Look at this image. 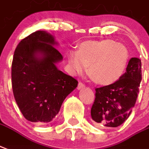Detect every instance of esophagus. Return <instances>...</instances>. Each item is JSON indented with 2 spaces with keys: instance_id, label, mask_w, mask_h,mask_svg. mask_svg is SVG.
I'll list each match as a JSON object with an SVG mask.
<instances>
[{
  "instance_id": "34e87169",
  "label": "esophagus",
  "mask_w": 149,
  "mask_h": 149,
  "mask_svg": "<svg viewBox=\"0 0 149 149\" xmlns=\"http://www.w3.org/2000/svg\"><path fill=\"white\" fill-rule=\"evenodd\" d=\"M84 87H85V85H84V84L82 83V82H79V83H78L77 89H79V90H80V89L84 88Z\"/></svg>"
}]
</instances>
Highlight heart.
<instances>
[{
	"mask_svg": "<svg viewBox=\"0 0 149 149\" xmlns=\"http://www.w3.org/2000/svg\"><path fill=\"white\" fill-rule=\"evenodd\" d=\"M129 51L121 43L111 39L86 41L80 43L78 51L68 54L69 70L80 74L87 70L95 83L111 85L122 77L129 62Z\"/></svg>",
	"mask_w": 149,
	"mask_h": 149,
	"instance_id": "1",
	"label": "heart"
}]
</instances>
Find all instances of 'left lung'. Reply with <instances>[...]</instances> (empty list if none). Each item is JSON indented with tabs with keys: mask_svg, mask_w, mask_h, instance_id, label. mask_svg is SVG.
Here are the masks:
<instances>
[{
	"mask_svg": "<svg viewBox=\"0 0 149 149\" xmlns=\"http://www.w3.org/2000/svg\"><path fill=\"white\" fill-rule=\"evenodd\" d=\"M141 61L132 58L126 72L111 85L95 88L91 115L96 126L118 127L130 115L141 81Z\"/></svg>",
	"mask_w": 149,
	"mask_h": 149,
	"instance_id": "obj_1",
	"label": "left lung"
}]
</instances>
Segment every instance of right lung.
Instances as JSON below:
<instances>
[{"instance_id":"1","label":"right lung","mask_w":149,"mask_h":149,"mask_svg":"<svg viewBox=\"0 0 149 149\" xmlns=\"http://www.w3.org/2000/svg\"><path fill=\"white\" fill-rule=\"evenodd\" d=\"M54 36L38 31L22 39L13 55V95L24 117L41 125L52 121L78 81L57 68L63 59Z\"/></svg>"}]
</instances>
